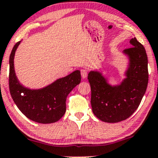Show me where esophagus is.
<instances>
[{
  "label": "esophagus",
  "mask_w": 158,
  "mask_h": 158,
  "mask_svg": "<svg viewBox=\"0 0 158 158\" xmlns=\"http://www.w3.org/2000/svg\"><path fill=\"white\" fill-rule=\"evenodd\" d=\"M81 76H82V77L84 79L86 78V77H87V71L86 70V69H83L81 70Z\"/></svg>",
  "instance_id": "obj_1"
}]
</instances>
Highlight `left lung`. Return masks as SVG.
Returning a JSON list of instances; mask_svg holds the SVG:
<instances>
[{"label":"left lung","instance_id":"1","mask_svg":"<svg viewBox=\"0 0 158 158\" xmlns=\"http://www.w3.org/2000/svg\"><path fill=\"white\" fill-rule=\"evenodd\" d=\"M132 47L122 53L127 57L125 77L112 85L97 70L90 71L88 81L91 87L93 112L102 121L118 123L127 119L139 106L148 82V57L145 48L136 38L130 40Z\"/></svg>","mask_w":158,"mask_h":158}]
</instances>
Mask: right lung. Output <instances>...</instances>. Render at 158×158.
<instances>
[{
	"mask_svg": "<svg viewBox=\"0 0 158 158\" xmlns=\"http://www.w3.org/2000/svg\"><path fill=\"white\" fill-rule=\"evenodd\" d=\"M21 41L15 44L10 56L9 86L12 98L28 119L40 123H55L65 114L66 99L81 82V72L74 71L44 87H26L19 82L14 69L15 53Z\"/></svg>",
	"mask_w": 158,
	"mask_h": 158,
	"instance_id": "1",
	"label": "right lung"
}]
</instances>
